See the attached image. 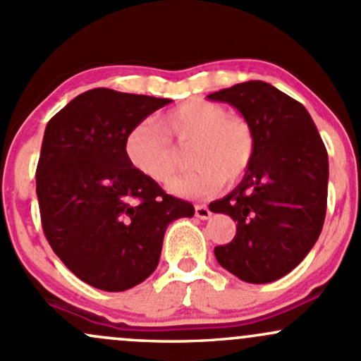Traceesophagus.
Here are the masks:
<instances>
[{"mask_svg":"<svg viewBox=\"0 0 361 361\" xmlns=\"http://www.w3.org/2000/svg\"><path fill=\"white\" fill-rule=\"evenodd\" d=\"M195 216L199 219H209L211 217V211H209L207 205H195Z\"/></svg>","mask_w":361,"mask_h":361,"instance_id":"1","label":"esophagus"}]
</instances>
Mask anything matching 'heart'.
I'll return each mask as SVG.
<instances>
[{
  "mask_svg": "<svg viewBox=\"0 0 361 361\" xmlns=\"http://www.w3.org/2000/svg\"><path fill=\"white\" fill-rule=\"evenodd\" d=\"M169 140L181 149L192 145L188 161L195 168L169 185V192L187 199L209 197L224 180H238L255 156L250 123L216 102L192 99L159 114L156 126H133L125 138L126 159L149 180L168 183L180 164Z\"/></svg>",
  "mask_w": 361,
  "mask_h": 361,
  "instance_id": "heart-1",
  "label": "heart"
}]
</instances>
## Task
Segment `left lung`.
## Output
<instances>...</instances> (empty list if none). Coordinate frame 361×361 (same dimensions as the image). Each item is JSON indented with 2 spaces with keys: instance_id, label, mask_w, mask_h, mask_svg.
<instances>
[{
  "instance_id": "obj_1",
  "label": "left lung",
  "mask_w": 361,
  "mask_h": 361,
  "mask_svg": "<svg viewBox=\"0 0 361 361\" xmlns=\"http://www.w3.org/2000/svg\"><path fill=\"white\" fill-rule=\"evenodd\" d=\"M207 99L238 109L255 135V156L243 180L209 205L238 223L231 243L214 253L245 283H272L302 262L322 231L326 145L305 106L267 82H243Z\"/></svg>"
}]
</instances>
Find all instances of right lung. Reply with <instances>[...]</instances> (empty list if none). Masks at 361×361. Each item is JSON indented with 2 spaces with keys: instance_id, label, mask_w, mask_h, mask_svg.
Masks as SVG:
<instances>
[{
  "instance_id": "obj_1",
  "label": "right lung",
  "mask_w": 361,
  "mask_h": 361,
  "mask_svg": "<svg viewBox=\"0 0 361 361\" xmlns=\"http://www.w3.org/2000/svg\"><path fill=\"white\" fill-rule=\"evenodd\" d=\"M171 99L92 89L51 118L35 171L42 229L78 279L125 291L156 271L168 226L192 217L130 164L125 138Z\"/></svg>"
}]
</instances>
